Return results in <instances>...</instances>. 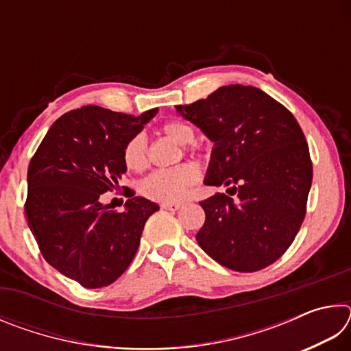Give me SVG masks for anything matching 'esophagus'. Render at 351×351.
<instances>
[{
    "label": "esophagus",
    "mask_w": 351,
    "mask_h": 351,
    "mask_svg": "<svg viewBox=\"0 0 351 351\" xmlns=\"http://www.w3.org/2000/svg\"><path fill=\"white\" fill-rule=\"evenodd\" d=\"M181 206L182 204H180V203H162L161 204V207L165 210H178V209H181Z\"/></svg>",
    "instance_id": "obj_1"
}]
</instances>
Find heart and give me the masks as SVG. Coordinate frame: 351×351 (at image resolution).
<instances>
[{
  "label": "heart",
  "instance_id": "b5f03b06",
  "mask_svg": "<svg viewBox=\"0 0 351 351\" xmlns=\"http://www.w3.org/2000/svg\"><path fill=\"white\" fill-rule=\"evenodd\" d=\"M161 132L178 144H189L195 138L193 128L181 121H169L162 123ZM123 162L127 169L133 171H142L148 162V148L145 138L136 134L127 142L123 148ZM199 180V171L197 165L192 162H184L173 169L156 170L148 175L141 184L142 193L148 199L158 203H176L186 197L187 190L197 184Z\"/></svg>",
  "mask_w": 351,
  "mask_h": 351
}]
</instances>
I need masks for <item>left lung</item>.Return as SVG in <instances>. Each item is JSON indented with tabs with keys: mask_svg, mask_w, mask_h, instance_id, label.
<instances>
[{
	"mask_svg": "<svg viewBox=\"0 0 351 351\" xmlns=\"http://www.w3.org/2000/svg\"><path fill=\"white\" fill-rule=\"evenodd\" d=\"M176 111L215 142L206 186L230 187L199 201L206 212L199 246L239 272L272 265L304 223L313 181L310 150L293 112L243 85L221 86Z\"/></svg>",
	"mask_w": 351,
	"mask_h": 351,
	"instance_id": "obj_1",
	"label": "left lung"
}]
</instances>
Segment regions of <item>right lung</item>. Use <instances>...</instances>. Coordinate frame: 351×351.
I'll return each instance as SVG.
<instances>
[{"label": "right lung", "mask_w": 351, "mask_h": 351, "mask_svg": "<svg viewBox=\"0 0 351 351\" xmlns=\"http://www.w3.org/2000/svg\"><path fill=\"white\" fill-rule=\"evenodd\" d=\"M156 111L134 117L86 105L64 112L29 162V228L47 263L83 288L108 287L125 272L147 219L159 210L128 187L123 212L99 201L125 173L127 142Z\"/></svg>", "instance_id": "obj_1"}]
</instances>
